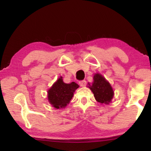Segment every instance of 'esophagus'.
<instances>
[{
  "instance_id": "1",
  "label": "esophagus",
  "mask_w": 151,
  "mask_h": 151,
  "mask_svg": "<svg viewBox=\"0 0 151 151\" xmlns=\"http://www.w3.org/2000/svg\"><path fill=\"white\" fill-rule=\"evenodd\" d=\"M79 85H80L81 86H85L86 85V81L83 80V81H79Z\"/></svg>"
}]
</instances>
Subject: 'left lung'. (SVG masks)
<instances>
[{"label": "left lung", "mask_w": 151, "mask_h": 151, "mask_svg": "<svg viewBox=\"0 0 151 151\" xmlns=\"http://www.w3.org/2000/svg\"><path fill=\"white\" fill-rule=\"evenodd\" d=\"M88 85L96 101L102 104H109L111 101L114 94L113 90L109 82L100 74H95L93 84Z\"/></svg>", "instance_id": "left-lung-1"}]
</instances>
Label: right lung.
Listing matches in <instances>:
<instances>
[{
  "instance_id": "add662e5",
  "label": "right lung",
  "mask_w": 151,
  "mask_h": 151,
  "mask_svg": "<svg viewBox=\"0 0 151 151\" xmlns=\"http://www.w3.org/2000/svg\"><path fill=\"white\" fill-rule=\"evenodd\" d=\"M78 86L75 82L70 84L65 83L63 81L62 76H60L48 90V101L56 109L64 108L70 103L74 92Z\"/></svg>"
}]
</instances>
